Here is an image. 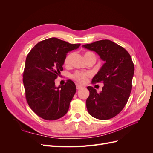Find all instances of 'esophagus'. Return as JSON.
<instances>
[{
    "mask_svg": "<svg viewBox=\"0 0 153 153\" xmlns=\"http://www.w3.org/2000/svg\"><path fill=\"white\" fill-rule=\"evenodd\" d=\"M76 89H77V90H79V89H82V88H84V87L81 86V85H78V84H76Z\"/></svg>",
    "mask_w": 153,
    "mask_h": 153,
    "instance_id": "1",
    "label": "esophagus"
}]
</instances>
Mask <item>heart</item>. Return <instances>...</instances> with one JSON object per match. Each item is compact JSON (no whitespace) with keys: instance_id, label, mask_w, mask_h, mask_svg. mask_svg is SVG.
Masks as SVG:
<instances>
[{"instance_id":"b5f03b06","label":"heart","mask_w":153,"mask_h":153,"mask_svg":"<svg viewBox=\"0 0 153 153\" xmlns=\"http://www.w3.org/2000/svg\"><path fill=\"white\" fill-rule=\"evenodd\" d=\"M73 55H74L73 53H69L65 57V59H64V65L68 67L70 66L71 60L73 57ZM84 57H85V59L88 57H94L95 59V55L91 52H87L84 53ZM90 76H91V73L89 72H76L72 75V78L73 79H74L77 82L80 83L81 84H84L85 83H86L88 78L90 77Z\"/></svg>"}]
</instances>
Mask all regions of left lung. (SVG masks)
Wrapping results in <instances>:
<instances>
[{
    "label": "left lung",
    "instance_id": "1",
    "mask_svg": "<svg viewBox=\"0 0 153 153\" xmlns=\"http://www.w3.org/2000/svg\"><path fill=\"white\" fill-rule=\"evenodd\" d=\"M82 47L94 51L105 62L92 80V83L103 82L102 91L98 93L92 87H87L90 92L86 100L88 112L98 119L112 118L123 109L131 93L135 68L130 55L108 39Z\"/></svg>",
    "mask_w": 153,
    "mask_h": 153
}]
</instances>
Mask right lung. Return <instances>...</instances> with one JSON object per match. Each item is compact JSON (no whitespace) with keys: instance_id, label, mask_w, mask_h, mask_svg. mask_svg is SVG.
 I'll list each match as a JSON object with an SVG mask.
<instances>
[{"instance_id":"obj_1","label":"right lung","mask_w":153,"mask_h":153,"mask_svg":"<svg viewBox=\"0 0 153 153\" xmlns=\"http://www.w3.org/2000/svg\"><path fill=\"white\" fill-rule=\"evenodd\" d=\"M80 46L51 38L36 44L27 55L23 82L27 103L39 117L53 121L68 112L76 85L68 80L56 87L55 80L63 70L67 53Z\"/></svg>"}]
</instances>
